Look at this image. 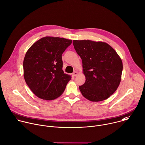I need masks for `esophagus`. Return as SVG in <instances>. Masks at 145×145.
<instances>
[{"instance_id":"obj_1","label":"esophagus","mask_w":145,"mask_h":145,"mask_svg":"<svg viewBox=\"0 0 145 145\" xmlns=\"http://www.w3.org/2000/svg\"><path fill=\"white\" fill-rule=\"evenodd\" d=\"M78 72H76V71H74V72L72 73V75H73V76H77V75H78Z\"/></svg>"}]
</instances>
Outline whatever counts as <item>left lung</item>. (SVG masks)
Segmentation results:
<instances>
[{
    "mask_svg": "<svg viewBox=\"0 0 145 145\" xmlns=\"http://www.w3.org/2000/svg\"><path fill=\"white\" fill-rule=\"evenodd\" d=\"M82 60L84 84L79 86L82 95L91 101H100L110 97L117 89L123 69L121 58L108 44L91 40L73 41Z\"/></svg>",
    "mask_w": 145,
    "mask_h": 145,
    "instance_id": "1",
    "label": "left lung"
}]
</instances>
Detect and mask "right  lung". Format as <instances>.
I'll return each mask as SVG.
<instances>
[{"mask_svg": "<svg viewBox=\"0 0 145 145\" xmlns=\"http://www.w3.org/2000/svg\"><path fill=\"white\" fill-rule=\"evenodd\" d=\"M71 42V40L47 36L39 40L27 52L24 77L38 97L53 100L64 92L71 76L62 70V55Z\"/></svg>", "mask_w": 145, "mask_h": 145, "instance_id": "right-lung-1", "label": "right lung"}]
</instances>
